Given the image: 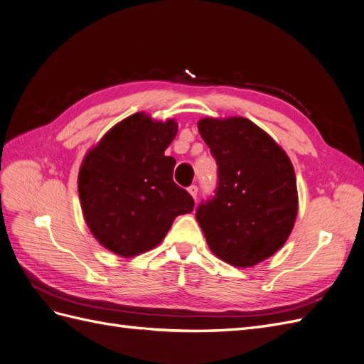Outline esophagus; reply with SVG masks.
<instances>
[{
    "label": "esophagus",
    "instance_id": "1",
    "mask_svg": "<svg viewBox=\"0 0 364 364\" xmlns=\"http://www.w3.org/2000/svg\"><path fill=\"white\" fill-rule=\"evenodd\" d=\"M188 193L193 196V199H197V193H199V188H197V185H191L188 188Z\"/></svg>",
    "mask_w": 364,
    "mask_h": 364
}]
</instances>
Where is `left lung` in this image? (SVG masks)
<instances>
[{
	"label": "left lung",
	"mask_w": 364,
	"mask_h": 364,
	"mask_svg": "<svg viewBox=\"0 0 364 364\" xmlns=\"http://www.w3.org/2000/svg\"><path fill=\"white\" fill-rule=\"evenodd\" d=\"M197 127L217 162V188L197 206V222L214 255L235 267L255 266L284 246L294 226L293 165L247 118H202Z\"/></svg>",
	"instance_id": "obj_1"
}]
</instances>
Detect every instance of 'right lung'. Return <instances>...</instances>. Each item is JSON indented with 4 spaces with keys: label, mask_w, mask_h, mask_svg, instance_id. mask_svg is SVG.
I'll use <instances>...</instances> for the list:
<instances>
[{
    "label": "right lung",
    "mask_w": 364,
    "mask_h": 364,
    "mask_svg": "<svg viewBox=\"0 0 364 364\" xmlns=\"http://www.w3.org/2000/svg\"><path fill=\"white\" fill-rule=\"evenodd\" d=\"M178 123L134 114L115 124L87 153L79 173L82 211L92 235L121 257L158 246L173 220L193 211L190 193L173 181L165 156Z\"/></svg>",
    "instance_id": "obj_1"
}]
</instances>
